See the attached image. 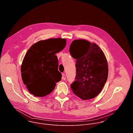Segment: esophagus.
I'll return each instance as SVG.
<instances>
[{
  "instance_id": "34e87169",
  "label": "esophagus",
  "mask_w": 133,
  "mask_h": 133,
  "mask_svg": "<svg viewBox=\"0 0 133 133\" xmlns=\"http://www.w3.org/2000/svg\"><path fill=\"white\" fill-rule=\"evenodd\" d=\"M62 79L64 80V81H65V80H66V75H65V74H62Z\"/></svg>"
}]
</instances>
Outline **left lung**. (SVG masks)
<instances>
[{
    "label": "left lung",
    "mask_w": 133,
    "mask_h": 133,
    "mask_svg": "<svg viewBox=\"0 0 133 133\" xmlns=\"http://www.w3.org/2000/svg\"><path fill=\"white\" fill-rule=\"evenodd\" d=\"M69 52L76 59L75 81L70 85L72 92L82 100L96 97L108 77V63L103 50L95 43L77 39L71 43Z\"/></svg>",
    "instance_id": "1"
}]
</instances>
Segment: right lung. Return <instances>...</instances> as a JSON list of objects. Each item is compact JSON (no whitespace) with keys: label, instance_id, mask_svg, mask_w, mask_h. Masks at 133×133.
<instances>
[{"label":"right lung","instance_id":"add662e5","mask_svg":"<svg viewBox=\"0 0 133 133\" xmlns=\"http://www.w3.org/2000/svg\"><path fill=\"white\" fill-rule=\"evenodd\" d=\"M66 39L61 38L42 40L33 44L27 51L21 66L22 78L29 92L44 97L54 89L62 79L55 54L62 50Z\"/></svg>","mask_w":133,"mask_h":133}]
</instances>
